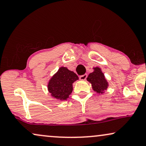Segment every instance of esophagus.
I'll use <instances>...</instances> for the list:
<instances>
[{
  "label": "esophagus",
  "instance_id": "1",
  "mask_svg": "<svg viewBox=\"0 0 146 146\" xmlns=\"http://www.w3.org/2000/svg\"><path fill=\"white\" fill-rule=\"evenodd\" d=\"M87 77V75L85 74V75H81V76H79V79H80L81 80H85Z\"/></svg>",
  "mask_w": 146,
  "mask_h": 146
}]
</instances>
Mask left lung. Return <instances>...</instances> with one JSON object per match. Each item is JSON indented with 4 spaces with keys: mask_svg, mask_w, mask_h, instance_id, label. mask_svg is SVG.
<instances>
[{
    "mask_svg": "<svg viewBox=\"0 0 146 146\" xmlns=\"http://www.w3.org/2000/svg\"><path fill=\"white\" fill-rule=\"evenodd\" d=\"M87 80L91 83L93 89L97 93H104L108 89V83L100 68L95 67L94 71L88 75Z\"/></svg>",
    "mask_w": 146,
    "mask_h": 146,
    "instance_id": "left-lung-1",
    "label": "left lung"
}]
</instances>
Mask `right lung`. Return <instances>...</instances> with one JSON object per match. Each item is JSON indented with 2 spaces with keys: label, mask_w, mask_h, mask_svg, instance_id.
<instances>
[{
  "label": "right lung",
  "mask_w": 146,
  "mask_h": 146,
  "mask_svg": "<svg viewBox=\"0 0 146 146\" xmlns=\"http://www.w3.org/2000/svg\"><path fill=\"white\" fill-rule=\"evenodd\" d=\"M78 79L74 72L61 67L48 82V90L57 100H67L73 91V83Z\"/></svg>",
  "instance_id": "right-lung-1"
}]
</instances>
